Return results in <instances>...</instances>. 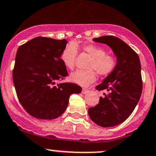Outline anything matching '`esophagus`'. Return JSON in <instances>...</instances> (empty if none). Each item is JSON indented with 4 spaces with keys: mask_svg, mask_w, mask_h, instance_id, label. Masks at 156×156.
<instances>
[{
    "mask_svg": "<svg viewBox=\"0 0 156 156\" xmlns=\"http://www.w3.org/2000/svg\"><path fill=\"white\" fill-rule=\"evenodd\" d=\"M89 92V89H82V93L83 94H87Z\"/></svg>",
    "mask_w": 156,
    "mask_h": 156,
    "instance_id": "1",
    "label": "esophagus"
}]
</instances>
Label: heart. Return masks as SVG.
<instances>
[{"label":"heart","mask_w":156,"mask_h":156,"mask_svg":"<svg viewBox=\"0 0 156 156\" xmlns=\"http://www.w3.org/2000/svg\"><path fill=\"white\" fill-rule=\"evenodd\" d=\"M80 48L91 58L88 65L89 70H77L71 74L70 79L74 83L87 86L96 80L97 75L95 70L100 76H107L115 69V57L112 54H105L104 48L94 44L83 45ZM77 54L78 49L74 44L70 43L65 46L62 52L61 60L66 68L69 70L74 68Z\"/></svg>","instance_id":"heart-1"}]
</instances>
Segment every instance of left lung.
I'll list each match as a JSON object with an SVG mask.
<instances>
[{"mask_svg": "<svg viewBox=\"0 0 156 156\" xmlns=\"http://www.w3.org/2000/svg\"><path fill=\"white\" fill-rule=\"evenodd\" d=\"M94 41L108 45L116 57L113 71L96 86L108 94L88 110L91 121L102 127H112L126 121L134 111L142 91L141 64L137 54L123 41L111 35L95 37Z\"/></svg>", "mask_w": 156, "mask_h": 156, "instance_id": "left-lung-1", "label": "left lung"}]
</instances>
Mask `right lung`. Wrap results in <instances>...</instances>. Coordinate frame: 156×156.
Masks as SVG:
<instances>
[{
    "label": "right lung",
    "mask_w": 156,
    "mask_h": 156,
    "mask_svg": "<svg viewBox=\"0 0 156 156\" xmlns=\"http://www.w3.org/2000/svg\"><path fill=\"white\" fill-rule=\"evenodd\" d=\"M67 41L37 37L19 47L13 70V81L22 106L33 117L52 120L59 117L73 93L81 87L59 83L67 76L61 54Z\"/></svg>",
    "instance_id": "obj_1"
}]
</instances>
